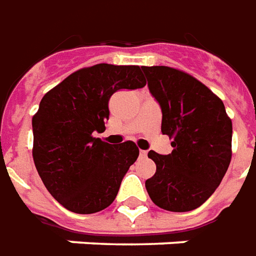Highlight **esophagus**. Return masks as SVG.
<instances>
[{
    "label": "esophagus",
    "instance_id": "34e87169",
    "mask_svg": "<svg viewBox=\"0 0 256 256\" xmlns=\"http://www.w3.org/2000/svg\"><path fill=\"white\" fill-rule=\"evenodd\" d=\"M139 154H140V157H142V158H144V157L148 156V152H146V150H140V152H139Z\"/></svg>",
    "mask_w": 256,
    "mask_h": 256
}]
</instances>
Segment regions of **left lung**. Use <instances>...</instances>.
<instances>
[{
  "label": "left lung",
  "instance_id": "left-lung-1",
  "mask_svg": "<svg viewBox=\"0 0 256 256\" xmlns=\"http://www.w3.org/2000/svg\"><path fill=\"white\" fill-rule=\"evenodd\" d=\"M142 70L161 106V132L174 148L166 156L148 152L157 170L146 190L162 210L192 211L211 197L229 168L232 120L224 102L193 76L168 66Z\"/></svg>",
  "mask_w": 256,
  "mask_h": 256
}]
</instances>
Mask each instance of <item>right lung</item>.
Returning a JSON list of instances; mask_svg holds the SVG:
<instances>
[{
	"label": "right lung",
	"instance_id": "add662e5",
	"mask_svg": "<svg viewBox=\"0 0 256 256\" xmlns=\"http://www.w3.org/2000/svg\"><path fill=\"white\" fill-rule=\"evenodd\" d=\"M146 85L139 66L99 63L80 68L48 90L32 116V160L52 197L76 214L108 208L139 148L95 138L104 131L116 90Z\"/></svg>",
	"mask_w": 256,
	"mask_h": 256
}]
</instances>
